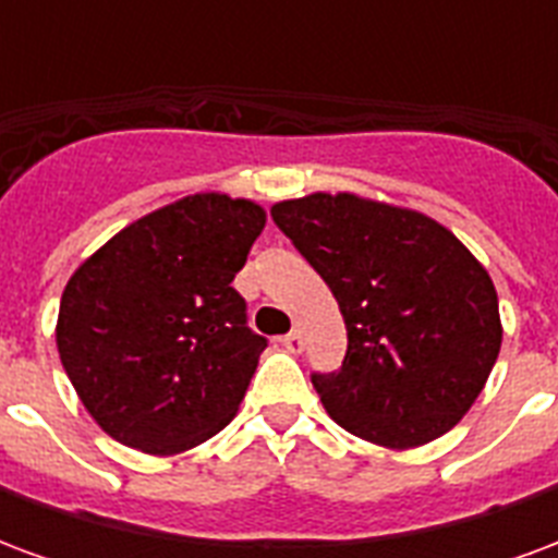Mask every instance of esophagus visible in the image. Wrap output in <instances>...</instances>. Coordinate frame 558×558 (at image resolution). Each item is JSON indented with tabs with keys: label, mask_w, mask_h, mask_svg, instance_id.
<instances>
[{
	"label": "esophagus",
	"mask_w": 558,
	"mask_h": 558,
	"mask_svg": "<svg viewBox=\"0 0 558 558\" xmlns=\"http://www.w3.org/2000/svg\"><path fill=\"white\" fill-rule=\"evenodd\" d=\"M280 343H283V350L287 352H302L304 350L302 331H290V335H283V338H280Z\"/></svg>",
	"instance_id": "1"
}]
</instances>
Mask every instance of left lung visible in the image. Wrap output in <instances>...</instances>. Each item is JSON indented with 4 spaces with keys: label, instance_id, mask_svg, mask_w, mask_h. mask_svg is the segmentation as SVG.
Wrapping results in <instances>:
<instances>
[{
    "label": "left lung",
    "instance_id": "8db88e82",
    "mask_svg": "<svg viewBox=\"0 0 558 558\" xmlns=\"http://www.w3.org/2000/svg\"><path fill=\"white\" fill-rule=\"evenodd\" d=\"M271 218L347 323L340 371L311 376L328 415L386 448L451 430L502 347L499 299L478 259L427 215L355 194L283 199Z\"/></svg>",
    "mask_w": 558,
    "mask_h": 558
}]
</instances>
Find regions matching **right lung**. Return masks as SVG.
I'll return each mask as SVG.
<instances>
[{"label": "right lung", "instance_id": "obj_1", "mask_svg": "<svg viewBox=\"0 0 558 558\" xmlns=\"http://www.w3.org/2000/svg\"><path fill=\"white\" fill-rule=\"evenodd\" d=\"M266 211L194 194L116 232L71 275L56 347L116 442L179 454L223 430L268 340L232 290Z\"/></svg>", "mask_w": 558, "mask_h": 558}]
</instances>
